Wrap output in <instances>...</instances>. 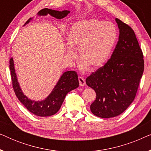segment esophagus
<instances>
[{
	"label": "esophagus",
	"instance_id": "1",
	"mask_svg": "<svg viewBox=\"0 0 151 151\" xmlns=\"http://www.w3.org/2000/svg\"><path fill=\"white\" fill-rule=\"evenodd\" d=\"M78 80H79V84H80V86H84L86 84L85 80H84V78H82V77H79V78H78Z\"/></svg>",
	"mask_w": 151,
	"mask_h": 151
}]
</instances>
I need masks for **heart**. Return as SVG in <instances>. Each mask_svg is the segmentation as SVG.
Here are the masks:
<instances>
[{"label": "heart", "instance_id": "b5f03b06", "mask_svg": "<svg viewBox=\"0 0 151 151\" xmlns=\"http://www.w3.org/2000/svg\"><path fill=\"white\" fill-rule=\"evenodd\" d=\"M117 39L116 27L111 22L97 19L82 20L73 24L67 34L70 46L67 56L76 58L74 49H78L80 68L98 69L109 59Z\"/></svg>", "mask_w": 151, "mask_h": 151}]
</instances>
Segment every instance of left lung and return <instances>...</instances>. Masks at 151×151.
Returning <instances> with one entry per match:
<instances>
[{"instance_id": "obj_1", "label": "left lung", "mask_w": 151, "mask_h": 151, "mask_svg": "<svg viewBox=\"0 0 151 151\" xmlns=\"http://www.w3.org/2000/svg\"><path fill=\"white\" fill-rule=\"evenodd\" d=\"M115 20L119 36L111 58L86 80L96 93L91 111L102 118L116 117L130 106L144 69L143 53L133 29L118 18Z\"/></svg>"}]
</instances>
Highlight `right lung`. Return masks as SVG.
Listing matches in <instances>:
<instances>
[{
	"label": "right lung",
	"mask_w": 151,
	"mask_h": 151,
	"mask_svg": "<svg viewBox=\"0 0 151 151\" xmlns=\"http://www.w3.org/2000/svg\"><path fill=\"white\" fill-rule=\"evenodd\" d=\"M69 12H70L67 10L59 12L48 9V8H45L39 11L38 14L40 16H45L49 14L58 19H61L67 16ZM31 20L32 18H29L24 23V25L27 24ZM9 69L12 86H13L16 97L20 102L29 111H30L33 114L40 117L50 116V115L55 114L59 111L68 93L79 86L77 73L74 71L65 72L60 78L58 82L55 85L51 94L45 100L41 101V102H36L27 98L20 89L19 84L16 79L12 58L9 60Z\"/></svg>",
	"instance_id": "add662e5"
}]
</instances>
